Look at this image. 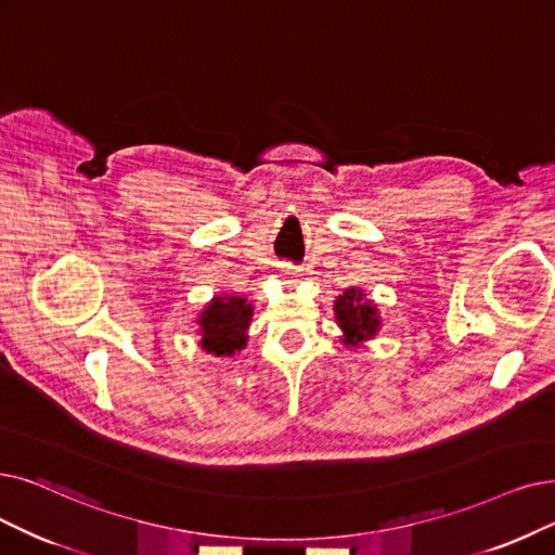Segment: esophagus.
Instances as JSON below:
<instances>
[{
  "instance_id": "esophagus-1",
  "label": "esophagus",
  "mask_w": 555,
  "mask_h": 555,
  "mask_svg": "<svg viewBox=\"0 0 555 555\" xmlns=\"http://www.w3.org/2000/svg\"><path fill=\"white\" fill-rule=\"evenodd\" d=\"M278 278H280L284 284H292V282H296V278H298V269H296V266L282 263L280 271H278Z\"/></svg>"
}]
</instances>
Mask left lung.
<instances>
[{
  "label": "left lung",
  "instance_id": "1",
  "mask_svg": "<svg viewBox=\"0 0 555 555\" xmlns=\"http://www.w3.org/2000/svg\"><path fill=\"white\" fill-rule=\"evenodd\" d=\"M335 321L341 330L339 341L346 348H360L366 341L378 337L383 327L380 309L371 298H366L360 286H348L335 300Z\"/></svg>",
  "mask_w": 555,
  "mask_h": 555
}]
</instances>
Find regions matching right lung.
<instances>
[{
    "instance_id": "1",
    "label": "right lung",
    "mask_w": 555,
    "mask_h": 555,
    "mask_svg": "<svg viewBox=\"0 0 555 555\" xmlns=\"http://www.w3.org/2000/svg\"><path fill=\"white\" fill-rule=\"evenodd\" d=\"M255 305L246 296L216 294L195 319L197 346L216 358H232L246 348Z\"/></svg>"
}]
</instances>
